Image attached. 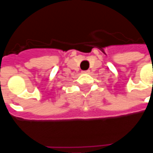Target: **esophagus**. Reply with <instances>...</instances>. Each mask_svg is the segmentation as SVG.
Returning a JSON list of instances; mask_svg holds the SVG:
<instances>
[{"label": "esophagus", "mask_w": 153, "mask_h": 153, "mask_svg": "<svg viewBox=\"0 0 153 153\" xmlns=\"http://www.w3.org/2000/svg\"><path fill=\"white\" fill-rule=\"evenodd\" d=\"M83 73H84V74H89L90 71H89V70H85V71H83Z\"/></svg>", "instance_id": "esophagus-1"}]
</instances>
